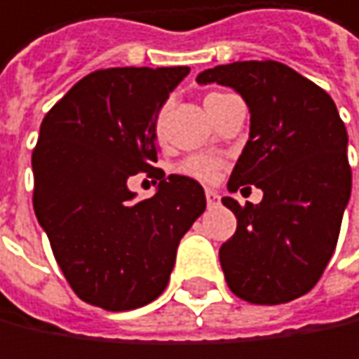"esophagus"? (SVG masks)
<instances>
[{"mask_svg":"<svg viewBox=\"0 0 359 359\" xmlns=\"http://www.w3.org/2000/svg\"><path fill=\"white\" fill-rule=\"evenodd\" d=\"M205 196H207V205H209V207H217V205H219V194H217L215 190H207Z\"/></svg>","mask_w":359,"mask_h":359,"instance_id":"34e87169","label":"esophagus"}]
</instances>
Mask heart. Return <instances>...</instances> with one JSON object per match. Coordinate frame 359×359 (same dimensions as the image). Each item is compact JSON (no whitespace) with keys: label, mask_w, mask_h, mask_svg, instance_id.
Instances as JSON below:
<instances>
[{"label":"heart","mask_w":359,"mask_h":359,"mask_svg":"<svg viewBox=\"0 0 359 359\" xmlns=\"http://www.w3.org/2000/svg\"><path fill=\"white\" fill-rule=\"evenodd\" d=\"M215 95H219V93H211V95H207V100H211ZM161 127H163V114L156 118V129L161 131ZM219 167H222V161L217 156L194 154V156H188L186 161H182L177 171L182 175H188V177L198 180V182H213L219 175Z\"/></svg>","instance_id":"1"}]
</instances>
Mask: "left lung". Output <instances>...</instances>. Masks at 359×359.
<instances>
[{"instance_id":"8db88e82","label":"left lung","mask_w":359,"mask_h":359,"mask_svg":"<svg viewBox=\"0 0 359 359\" xmlns=\"http://www.w3.org/2000/svg\"><path fill=\"white\" fill-rule=\"evenodd\" d=\"M196 83L232 88L249 106V142L228 190L264 192L247 207L222 198L238 219L219 249L226 282L245 301L288 303L316 286L334 253L351 196L347 129L326 91L273 60L219 65Z\"/></svg>"}]
</instances>
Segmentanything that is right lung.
<instances>
[{"label": "right lung", "instance_id": "1", "mask_svg": "<svg viewBox=\"0 0 359 359\" xmlns=\"http://www.w3.org/2000/svg\"><path fill=\"white\" fill-rule=\"evenodd\" d=\"M188 67H123L83 77L52 106L33 152V207L54 257L79 299L108 311L154 301L177 245L207 207L203 186L154 173L156 118ZM161 179L135 201L126 182Z\"/></svg>", "mask_w": 359, "mask_h": 359}]
</instances>
